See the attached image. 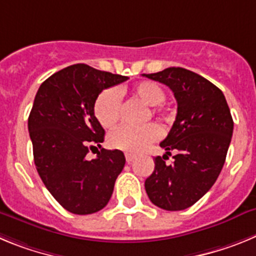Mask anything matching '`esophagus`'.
Returning a JSON list of instances; mask_svg holds the SVG:
<instances>
[{
    "mask_svg": "<svg viewBox=\"0 0 256 256\" xmlns=\"http://www.w3.org/2000/svg\"><path fill=\"white\" fill-rule=\"evenodd\" d=\"M136 159V154H132V152H126V162H133V160Z\"/></svg>",
    "mask_w": 256,
    "mask_h": 256,
    "instance_id": "1",
    "label": "esophagus"
}]
</instances>
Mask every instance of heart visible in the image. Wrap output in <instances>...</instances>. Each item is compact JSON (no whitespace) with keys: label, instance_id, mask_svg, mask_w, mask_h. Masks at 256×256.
I'll return each instance as SVG.
<instances>
[{"label":"heart","instance_id":"obj_1","mask_svg":"<svg viewBox=\"0 0 256 256\" xmlns=\"http://www.w3.org/2000/svg\"><path fill=\"white\" fill-rule=\"evenodd\" d=\"M130 94L134 98L151 106L146 118L150 115L159 118L160 120H166L169 115L159 105L165 100V92L159 84L154 82H140L130 88ZM94 112L97 122L104 128H112L120 119L122 104L119 94L112 88H108L101 92L94 101ZM159 128L150 123L146 126L133 128V126H119L112 130L108 137V144L112 148L122 150L126 152H140L150 144L159 138Z\"/></svg>","mask_w":256,"mask_h":256}]
</instances>
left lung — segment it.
<instances>
[{
  "mask_svg": "<svg viewBox=\"0 0 256 256\" xmlns=\"http://www.w3.org/2000/svg\"><path fill=\"white\" fill-rule=\"evenodd\" d=\"M144 76L168 86L177 100V116L166 138L162 158L144 180L154 205L169 212L184 210L212 188L226 162L234 120L223 92L204 76L183 68H168ZM174 150L173 164L164 156Z\"/></svg>",
  "mask_w": 256,
  "mask_h": 256,
  "instance_id": "8db88e82",
  "label": "left lung"
}]
</instances>
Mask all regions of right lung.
Here are the masks:
<instances>
[{
    "mask_svg": "<svg viewBox=\"0 0 256 256\" xmlns=\"http://www.w3.org/2000/svg\"><path fill=\"white\" fill-rule=\"evenodd\" d=\"M126 76L101 72L86 64L61 69L47 78L36 94L28 130L40 180L68 212L86 216L108 205L126 158L120 150L97 152L105 130L94 112V101Z\"/></svg>",
    "mask_w": 256,
    "mask_h": 256,
    "instance_id": "1",
    "label": "right lung"
}]
</instances>
